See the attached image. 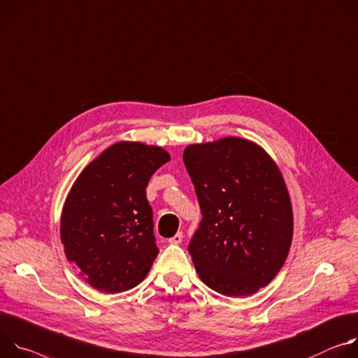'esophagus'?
Here are the masks:
<instances>
[{
	"label": "esophagus",
	"instance_id": "1",
	"mask_svg": "<svg viewBox=\"0 0 358 358\" xmlns=\"http://www.w3.org/2000/svg\"><path fill=\"white\" fill-rule=\"evenodd\" d=\"M182 241H183V233H182V231H178L173 237H171L169 243H172V245H179V243H182Z\"/></svg>",
	"mask_w": 358,
	"mask_h": 358
}]
</instances>
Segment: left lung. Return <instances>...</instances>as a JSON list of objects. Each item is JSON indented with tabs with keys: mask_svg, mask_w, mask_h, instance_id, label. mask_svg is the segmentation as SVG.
Segmentation results:
<instances>
[{
	"mask_svg": "<svg viewBox=\"0 0 358 358\" xmlns=\"http://www.w3.org/2000/svg\"><path fill=\"white\" fill-rule=\"evenodd\" d=\"M183 162L203 216L189 245L201 280L229 297L256 293L292 246L293 209L280 169L262 146L237 136L189 145Z\"/></svg>",
	"mask_w": 358,
	"mask_h": 358,
	"instance_id": "1",
	"label": "left lung"
}]
</instances>
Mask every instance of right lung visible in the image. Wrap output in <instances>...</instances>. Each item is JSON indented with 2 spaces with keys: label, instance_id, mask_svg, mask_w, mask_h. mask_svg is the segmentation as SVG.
Returning <instances> with one entry per match:
<instances>
[{
  "label": "right lung",
  "instance_id": "1",
  "mask_svg": "<svg viewBox=\"0 0 358 358\" xmlns=\"http://www.w3.org/2000/svg\"><path fill=\"white\" fill-rule=\"evenodd\" d=\"M169 161L161 146L122 141L106 148L73 182L62 208L61 242L66 259L94 289L122 293L149 273L159 249L146 186Z\"/></svg>",
  "mask_w": 358,
  "mask_h": 358
}]
</instances>
